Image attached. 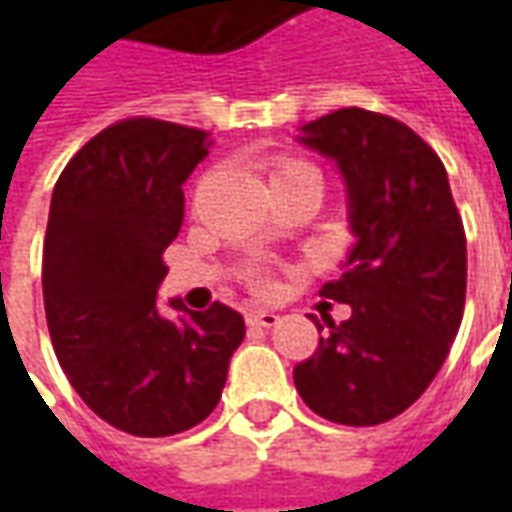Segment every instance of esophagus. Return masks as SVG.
I'll list each match as a JSON object with an SVG mask.
<instances>
[{"label": "esophagus", "mask_w": 512, "mask_h": 512, "mask_svg": "<svg viewBox=\"0 0 512 512\" xmlns=\"http://www.w3.org/2000/svg\"><path fill=\"white\" fill-rule=\"evenodd\" d=\"M246 323L249 326H260V329H274L279 323V315L268 310H249L246 312Z\"/></svg>", "instance_id": "obj_1"}]
</instances>
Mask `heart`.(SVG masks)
Segmentation results:
<instances>
[{
  "mask_svg": "<svg viewBox=\"0 0 512 512\" xmlns=\"http://www.w3.org/2000/svg\"><path fill=\"white\" fill-rule=\"evenodd\" d=\"M310 169V164H304V161H282L271 178H282V175H293V172H310Z\"/></svg>",
  "mask_w": 512,
  "mask_h": 512,
  "instance_id": "b5f03b06",
  "label": "heart"
}]
</instances>
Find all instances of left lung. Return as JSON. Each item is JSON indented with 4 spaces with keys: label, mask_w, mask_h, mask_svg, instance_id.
Here are the masks:
<instances>
[{
    "label": "left lung",
    "mask_w": 512,
    "mask_h": 512,
    "mask_svg": "<svg viewBox=\"0 0 512 512\" xmlns=\"http://www.w3.org/2000/svg\"><path fill=\"white\" fill-rule=\"evenodd\" d=\"M296 142L334 161L354 246L340 279L321 290L351 318L329 323L293 381L323 419L381 425L428 389L450 354L466 301L463 222L439 156L392 117L351 106L304 123Z\"/></svg>",
    "instance_id": "obj_1"
}]
</instances>
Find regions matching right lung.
<instances>
[{
  "label": "right lung",
  "instance_id": "obj_1",
  "mask_svg": "<svg viewBox=\"0 0 512 512\" xmlns=\"http://www.w3.org/2000/svg\"><path fill=\"white\" fill-rule=\"evenodd\" d=\"M197 128L136 117L104 128L54 186L43 244V304L54 354L95 414L134 436L194 428L222 397L246 334L216 301L156 307L161 255L180 233L183 183L208 156Z\"/></svg>",
  "mask_w": 512,
  "mask_h": 512
}]
</instances>
